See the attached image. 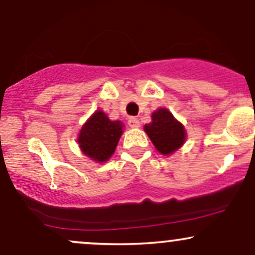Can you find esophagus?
Returning <instances> with one entry per match:
<instances>
[{
    "label": "esophagus",
    "instance_id": "esophagus-1",
    "mask_svg": "<svg viewBox=\"0 0 255 255\" xmlns=\"http://www.w3.org/2000/svg\"><path fill=\"white\" fill-rule=\"evenodd\" d=\"M128 125H129L130 128H139L140 127V122L136 118H130L128 120Z\"/></svg>",
    "mask_w": 255,
    "mask_h": 255
}]
</instances>
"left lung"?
<instances>
[{
    "label": "left lung",
    "mask_w": 255,
    "mask_h": 255,
    "mask_svg": "<svg viewBox=\"0 0 255 255\" xmlns=\"http://www.w3.org/2000/svg\"><path fill=\"white\" fill-rule=\"evenodd\" d=\"M152 144L162 154H170L180 148L186 140L183 126L169 110L158 109L152 114V122L144 127Z\"/></svg>",
    "instance_id": "8db88e82"
}]
</instances>
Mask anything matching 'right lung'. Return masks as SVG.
I'll use <instances>...</instances> for the list:
<instances>
[{
  "instance_id": "add662e5",
  "label": "right lung",
  "mask_w": 255,
  "mask_h": 255,
  "mask_svg": "<svg viewBox=\"0 0 255 255\" xmlns=\"http://www.w3.org/2000/svg\"><path fill=\"white\" fill-rule=\"evenodd\" d=\"M124 125L110 121L103 111L97 110L81 128L78 142L81 151L96 162H105L115 152Z\"/></svg>"
}]
</instances>
